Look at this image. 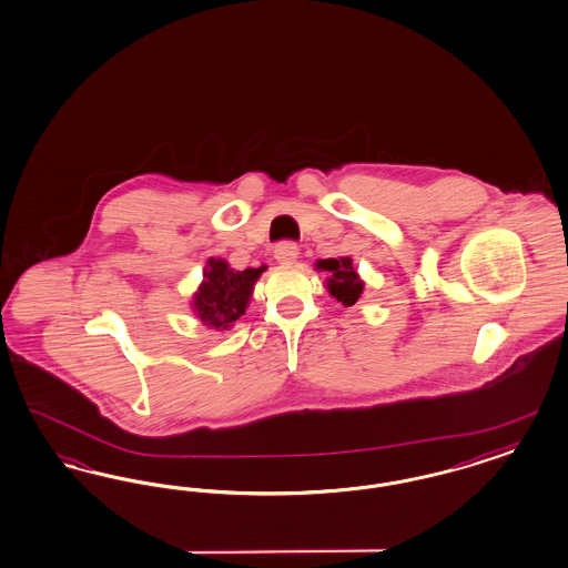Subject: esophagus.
Returning <instances> with one entry per match:
<instances>
[{
  "instance_id": "obj_1",
  "label": "esophagus",
  "mask_w": 568,
  "mask_h": 568,
  "mask_svg": "<svg viewBox=\"0 0 568 568\" xmlns=\"http://www.w3.org/2000/svg\"><path fill=\"white\" fill-rule=\"evenodd\" d=\"M274 257H276V262L283 264V266H292L295 260H297V245H295L294 241H283V243H278L276 250H274Z\"/></svg>"
}]
</instances>
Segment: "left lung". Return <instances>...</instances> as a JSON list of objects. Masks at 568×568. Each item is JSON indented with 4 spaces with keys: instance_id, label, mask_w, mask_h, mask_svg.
I'll list each match as a JSON object with an SVG mask.
<instances>
[{
    "instance_id": "obj_1",
    "label": "left lung",
    "mask_w": 568,
    "mask_h": 568,
    "mask_svg": "<svg viewBox=\"0 0 568 568\" xmlns=\"http://www.w3.org/2000/svg\"><path fill=\"white\" fill-rule=\"evenodd\" d=\"M317 268L332 273L329 283H327V290H329V294L334 295L344 306H353V304L362 297L364 283H362V278L355 273L351 257H341V260L329 257V260H321L317 264Z\"/></svg>"
}]
</instances>
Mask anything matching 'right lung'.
Masks as SVG:
<instances>
[{"instance_id": "add662e5", "label": "right lung", "mask_w": 568, "mask_h": 568, "mask_svg": "<svg viewBox=\"0 0 568 568\" xmlns=\"http://www.w3.org/2000/svg\"><path fill=\"white\" fill-rule=\"evenodd\" d=\"M262 268L232 271L224 260L211 257L204 268V281L194 295V308L204 325L227 329L236 318L245 315L253 285Z\"/></svg>"}]
</instances>
